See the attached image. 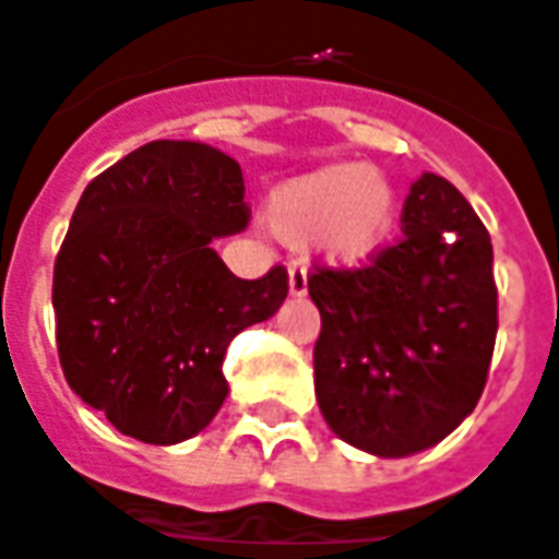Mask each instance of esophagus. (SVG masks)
<instances>
[{"label": "esophagus", "instance_id": "obj_1", "mask_svg": "<svg viewBox=\"0 0 559 559\" xmlns=\"http://www.w3.org/2000/svg\"><path fill=\"white\" fill-rule=\"evenodd\" d=\"M287 284H290V296H305L308 293V272H305V266L290 263V278H287Z\"/></svg>", "mask_w": 559, "mask_h": 559}]
</instances>
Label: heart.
Listing matches in <instances>:
<instances>
[{"label": "heart", "instance_id": "b5f03b06", "mask_svg": "<svg viewBox=\"0 0 559 559\" xmlns=\"http://www.w3.org/2000/svg\"><path fill=\"white\" fill-rule=\"evenodd\" d=\"M266 222L290 246L311 242L322 263L358 269L388 248L400 222V201L391 177L379 168L332 163L275 186Z\"/></svg>", "mask_w": 559, "mask_h": 559}]
</instances>
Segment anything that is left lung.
<instances>
[{"mask_svg": "<svg viewBox=\"0 0 559 559\" xmlns=\"http://www.w3.org/2000/svg\"><path fill=\"white\" fill-rule=\"evenodd\" d=\"M403 242L308 281L322 317L313 388L325 424L379 459L415 456L474 412L498 334L489 230L456 186L424 171Z\"/></svg>", "mask_w": 559, "mask_h": 559, "instance_id": "8db88e82", "label": "left lung"}]
</instances>
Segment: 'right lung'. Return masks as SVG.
<instances>
[{"instance_id":"right-lung-1","label":"right lung","mask_w":559,"mask_h":559,"mask_svg":"<svg viewBox=\"0 0 559 559\" xmlns=\"http://www.w3.org/2000/svg\"><path fill=\"white\" fill-rule=\"evenodd\" d=\"M242 168L198 142H151L94 177L56 260L64 379L144 444H180L227 396V343L275 317L287 272L237 278L213 248L246 230Z\"/></svg>"}]
</instances>
